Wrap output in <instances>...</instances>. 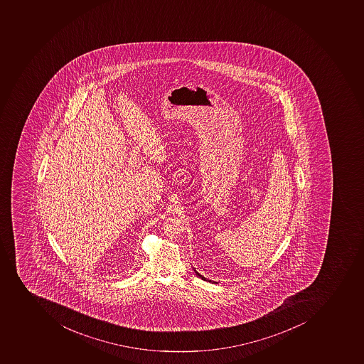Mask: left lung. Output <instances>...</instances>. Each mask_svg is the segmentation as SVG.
Segmentation results:
<instances>
[{
    "mask_svg": "<svg viewBox=\"0 0 364 364\" xmlns=\"http://www.w3.org/2000/svg\"><path fill=\"white\" fill-rule=\"evenodd\" d=\"M196 276L200 277V278H202L203 280H208L207 278H205V277L201 276V274H198V271H196ZM208 282H211V280H208Z\"/></svg>",
    "mask_w": 364,
    "mask_h": 364,
    "instance_id": "left-lung-1",
    "label": "left lung"
}]
</instances>
